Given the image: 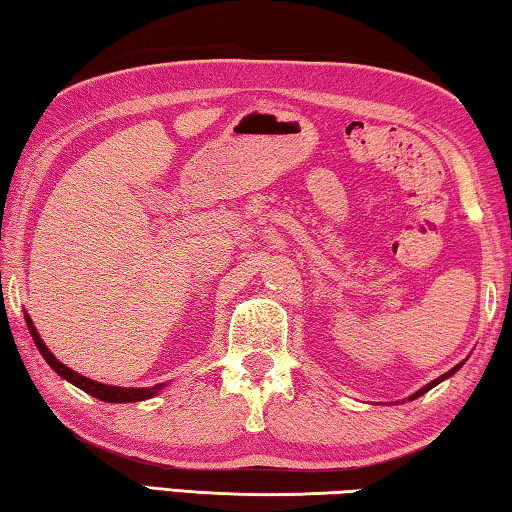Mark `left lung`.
Returning a JSON list of instances; mask_svg holds the SVG:
<instances>
[{
    "instance_id": "obj_1",
    "label": "left lung",
    "mask_w": 512,
    "mask_h": 512,
    "mask_svg": "<svg viewBox=\"0 0 512 512\" xmlns=\"http://www.w3.org/2000/svg\"><path fill=\"white\" fill-rule=\"evenodd\" d=\"M463 363H465V359H463L461 363H456V366H454L452 370H447V372H445V375H440V377H436V379H433V381H429V384H427V386H422V388H420V391H415L413 395H409V397H406V400H409V402H411V400H415V397H420V395H424V393H427V391H431V388H433V386H438V384H440V381H445V379H449V377H452V375H454V372H458V370H461V368H463ZM406 400H402V402H406Z\"/></svg>"
}]
</instances>
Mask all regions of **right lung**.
<instances>
[{"mask_svg": "<svg viewBox=\"0 0 512 512\" xmlns=\"http://www.w3.org/2000/svg\"><path fill=\"white\" fill-rule=\"evenodd\" d=\"M24 320H27V327L33 336V343H36V348L40 350L42 357L49 363L51 368H54L60 377L67 379L69 384H74L76 388H81L92 397H97L101 402H112V404H121V402H142V400H151V397L158 395L164 386L167 384H158V386H151V388H124V386H110V384H101V381H94L90 377H83L79 372L67 368L63 361H58L51 350L45 345V341L40 339L36 325H33V320L29 314H24Z\"/></svg>", "mask_w": 512, "mask_h": 512, "instance_id": "obj_1", "label": "right lung"}]
</instances>
